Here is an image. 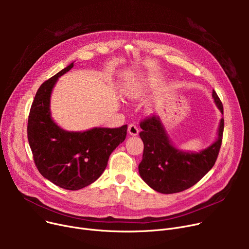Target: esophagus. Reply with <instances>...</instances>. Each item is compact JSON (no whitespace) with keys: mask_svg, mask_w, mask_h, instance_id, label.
<instances>
[{"mask_svg":"<svg viewBox=\"0 0 249 249\" xmlns=\"http://www.w3.org/2000/svg\"><path fill=\"white\" fill-rule=\"evenodd\" d=\"M138 132H139V129H138V127L135 124H130L128 126V133L130 135L135 136V135L138 134Z\"/></svg>","mask_w":249,"mask_h":249,"instance_id":"obj_1","label":"esophagus"}]
</instances>
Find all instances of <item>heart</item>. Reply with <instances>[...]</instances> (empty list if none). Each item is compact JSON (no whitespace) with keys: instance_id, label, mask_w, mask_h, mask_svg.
Instances as JSON below:
<instances>
[{"instance_id":"1","label":"heart","mask_w":249,"mask_h":249,"mask_svg":"<svg viewBox=\"0 0 249 249\" xmlns=\"http://www.w3.org/2000/svg\"><path fill=\"white\" fill-rule=\"evenodd\" d=\"M153 78H142L132 83L126 89V96L130 99H142L146 97L155 86Z\"/></svg>"}]
</instances>
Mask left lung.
Returning a JSON list of instances; mask_svg holds the SVG:
<instances>
[{"mask_svg": "<svg viewBox=\"0 0 249 249\" xmlns=\"http://www.w3.org/2000/svg\"><path fill=\"white\" fill-rule=\"evenodd\" d=\"M212 96L216 107L223 114V105L215 90ZM140 127L139 135L144 144L142 161L138 165L141 178L156 192L174 194L193 187L213 167L221 147L224 119L220 120L216 140L198 152L175 146L160 116L142 121Z\"/></svg>", "mask_w": 249, "mask_h": 249, "instance_id": "obj_1", "label": "left lung"}]
</instances>
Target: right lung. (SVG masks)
Masks as SVG:
<instances>
[{
    "label": "right lung",
    "instance_id": "add662e5",
    "mask_svg": "<svg viewBox=\"0 0 249 249\" xmlns=\"http://www.w3.org/2000/svg\"><path fill=\"white\" fill-rule=\"evenodd\" d=\"M72 68L73 62L38 89L30 109L27 133L39 173L62 189L76 191L101 177L110 154L125 140L127 125L68 131L54 122L50 111L51 93L58 77Z\"/></svg>",
    "mask_w": 249,
    "mask_h": 249
}]
</instances>
